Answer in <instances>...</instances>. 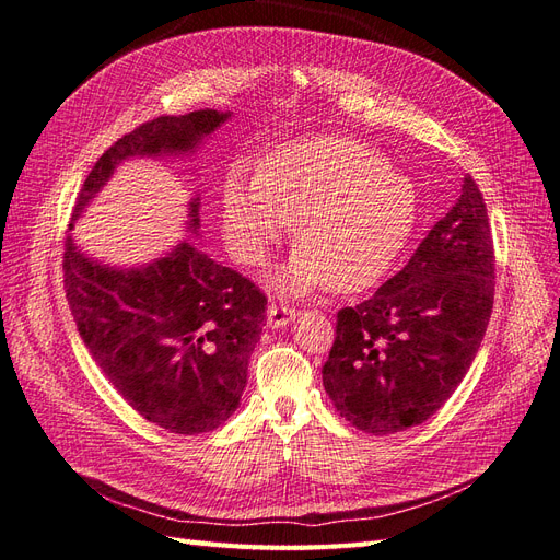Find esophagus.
Segmentation results:
<instances>
[{
	"mask_svg": "<svg viewBox=\"0 0 560 560\" xmlns=\"http://www.w3.org/2000/svg\"><path fill=\"white\" fill-rule=\"evenodd\" d=\"M296 308H292V306H284V303H270L268 306V327H273V329H278V327H287L290 325V322H294L296 319Z\"/></svg>",
	"mask_w": 560,
	"mask_h": 560,
	"instance_id": "esophagus-1",
	"label": "esophagus"
}]
</instances>
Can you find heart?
<instances>
[{
	"label": "heart",
	"instance_id": "1",
	"mask_svg": "<svg viewBox=\"0 0 560 560\" xmlns=\"http://www.w3.org/2000/svg\"><path fill=\"white\" fill-rule=\"evenodd\" d=\"M224 241L238 261L266 264L294 222L301 243L273 276L287 294L362 290L399 257L416 222L413 184L371 147L308 135L276 147L259 173L235 165L222 186Z\"/></svg>",
	"mask_w": 560,
	"mask_h": 560
}]
</instances>
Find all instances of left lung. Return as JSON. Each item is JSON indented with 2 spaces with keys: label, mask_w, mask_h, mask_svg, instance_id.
<instances>
[{
  "label": "left lung",
  "mask_w": 560,
  "mask_h": 560,
  "mask_svg": "<svg viewBox=\"0 0 560 560\" xmlns=\"http://www.w3.org/2000/svg\"><path fill=\"white\" fill-rule=\"evenodd\" d=\"M495 254L486 202L465 175L460 196L397 276L341 308L322 383L366 434H395L442 409L477 358L493 311Z\"/></svg>",
  "instance_id": "8db88e82"
}]
</instances>
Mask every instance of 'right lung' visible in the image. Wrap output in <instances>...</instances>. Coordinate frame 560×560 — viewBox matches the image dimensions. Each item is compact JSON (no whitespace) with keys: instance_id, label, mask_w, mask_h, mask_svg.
Instances as JSON below:
<instances>
[{"instance_id":"obj_1","label":"right lung","mask_w":560,"mask_h":560,"mask_svg":"<svg viewBox=\"0 0 560 560\" xmlns=\"http://www.w3.org/2000/svg\"><path fill=\"white\" fill-rule=\"evenodd\" d=\"M229 116L217 109L159 116L124 135L83 182L74 219L118 163L189 156ZM198 200L189 202L191 233L200 229ZM62 270L83 343L140 416L167 432L200 434L238 409L249 354L266 325V296L252 280L189 241L147 266L114 268L86 257L67 235Z\"/></svg>"}]
</instances>
